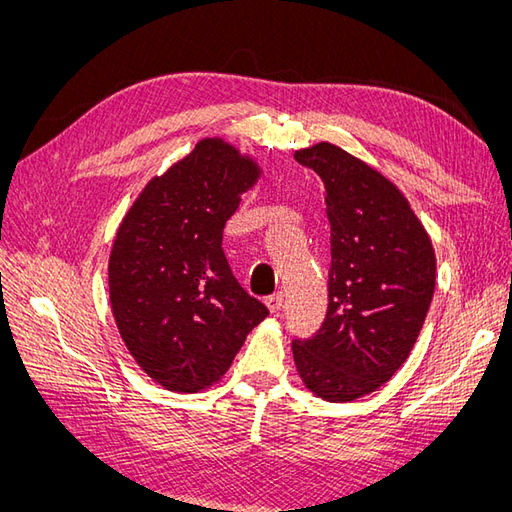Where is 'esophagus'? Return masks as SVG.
Returning a JSON list of instances; mask_svg holds the SVG:
<instances>
[{"label": "esophagus", "mask_w": 512, "mask_h": 512, "mask_svg": "<svg viewBox=\"0 0 512 512\" xmlns=\"http://www.w3.org/2000/svg\"><path fill=\"white\" fill-rule=\"evenodd\" d=\"M267 305L273 314H280L284 307V292H273L271 297H267Z\"/></svg>", "instance_id": "1"}]
</instances>
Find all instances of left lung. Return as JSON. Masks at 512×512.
Masks as SVG:
<instances>
[{"mask_svg": "<svg viewBox=\"0 0 512 512\" xmlns=\"http://www.w3.org/2000/svg\"><path fill=\"white\" fill-rule=\"evenodd\" d=\"M327 188L329 305L322 327L294 339L312 393L352 401L406 363L436 288V254L406 196L378 170L331 143L294 153Z\"/></svg>", "mask_w": 512, "mask_h": 512, "instance_id": "1", "label": "left lung"}]
</instances>
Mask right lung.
I'll use <instances>...</instances> for the list:
<instances>
[{
    "mask_svg": "<svg viewBox=\"0 0 512 512\" xmlns=\"http://www.w3.org/2000/svg\"><path fill=\"white\" fill-rule=\"evenodd\" d=\"M254 160L205 138L153 177L123 218L108 260L117 329L145 374L177 393L218 382L269 316L222 250L224 226L256 183Z\"/></svg>",
    "mask_w": 512,
    "mask_h": 512,
    "instance_id": "1",
    "label": "right lung"
}]
</instances>
